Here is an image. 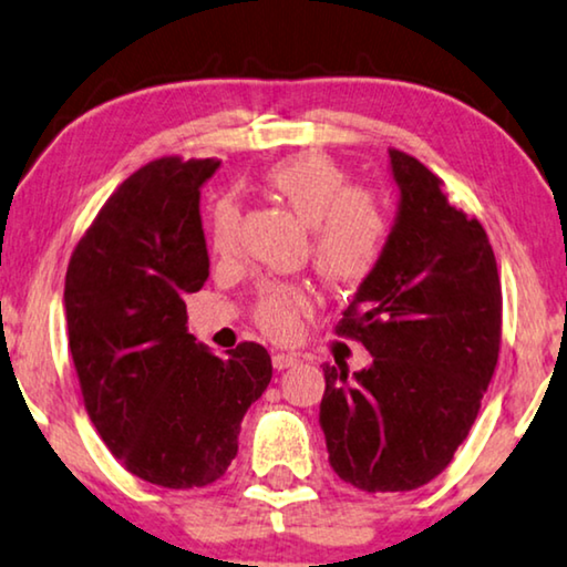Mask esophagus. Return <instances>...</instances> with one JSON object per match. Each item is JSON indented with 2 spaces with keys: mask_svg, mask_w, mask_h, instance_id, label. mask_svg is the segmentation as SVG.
<instances>
[{
  "mask_svg": "<svg viewBox=\"0 0 567 567\" xmlns=\"http://www.w3.org/2000/svg\"><path fill=\"white\" fill-rule=\"evenodd\" d=\"M298 362H300L298 354H290V352H275L272 354L275 370H287V367H292V364H298Z\"/></svg>",
  "mask_w": 567,
  "mask_h": 567,
  "instance_id": "34e87169",
  "label": "esophagus"
}]
</instances>
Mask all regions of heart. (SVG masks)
<instances>
[{
	"label": "heart",
	"instance_id": "obj_1",
	"mask_svg": "<svg viewBox=\"0 0 567 567\" xmlns=\"http://www.w3.org/2000/svg\"><path fill=\"white\" fill-rule=\"evenodd\" d=\"M265 187L310 228V254L326 280L352 287L374 272L388 244V213L374 195L349 189V177L337 162L318 151H300L269 166ZM236 226V203L230 197L215 200L207 220V241L215 254H230ZM308 310L306 287L267 285L257 302V321L269 337L290 339Z\"/></svg>",
	"mask_w": 567,
	"mask_h": 567
}]
</instances>
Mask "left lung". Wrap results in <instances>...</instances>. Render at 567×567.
<instances>
[{"label": "left lung", "instance_id": "1", "mask_svg": "<svg viewBox=\"0 0 567 567\" xmlns=\"http://www.w3.org/2000/svg\"><path fill=\"white\" fill-rule=\"evenodd\" d=\"M398 210L374 272L357 287L344 337L370 367H323L321 429L341 481L367 493L434 481L467 440L501 344V280L481 223L444 182L390 148Z\"/></svg>", "mask_w": 567, "mask_h": 567}]
</instances>
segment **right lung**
Segmentation results:
<instances>
[{
    "label": "right lung",
    "instance_id": "obj_1",
    "mask_svg": "<svg viewBox=\"0 0 567 567\" xmlns=\"http://www.w3.org/2000/svg\"><path fill=\"white\" fill-rule=\"evenodd\" d=\"M215 158H156L131 174L71 254L63 308L94 429L123 465L162 488L226 473L272 360L244 341L218 357L187 331L185 295L207 280L200 187Z\"/></svg>",
    "mask_w": 567,
    "mask_h": 567
}]
</instances>
